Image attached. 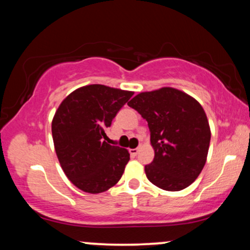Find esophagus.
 Segmentation results:
<instances>
[{"instance_id": "34e87169", "label": "esophagus", "mask_w": 250, "mask_h": 250, "mask_svg": "<svg viewBox=\"0 0 250 250\" xmlns=\"http://www.w3.org/2000/svg\"><path fill=\"white\" fill-rule=\"evenodd\" d=\"M140 151V148H134V149H129V153H130L131 156H136L137 154H139Z\"/></svg>"}]
</instances>
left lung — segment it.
<instances>
[{
	"instance_id": "obj_1",
	"label": "left lung",
	"mask_w": 250,
	"mask_h": 250,
	"mask_svg": "<svg viewBox=\"0 0 250 250\" xmlns=\"http://www.w3.org/2000/svg\"><path fill=\"white\" fill-rule=\"evenodd\" d=\"M148 122L155 156L145 171L156 187L179 191L197 179L210 143L207 115L194 97L165 87L137 94L128 103Z\"/></svg>"
}]
</instances>
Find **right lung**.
Returning a JSON list of instances; mask_svg holds the SVG:
<instances>
[{
	"instance_id": "add662e5",
	"label": "right lung",
	"mask_w": 250,
	"mask_h": 250,
	"mask_svg": "<svg viewBox=\"0 0 250 250\" xmlns=\"http://www.w3.org/2000/svg\"><path fill=\"white\" fill-rule=\"evenodd\" d=\"M133 95V91L89 84L74 90L57 108L51 122L57 159L65 176L85 193H103L121 179L130 155L103 139Z\"/></svg>"
}]
</instances>
